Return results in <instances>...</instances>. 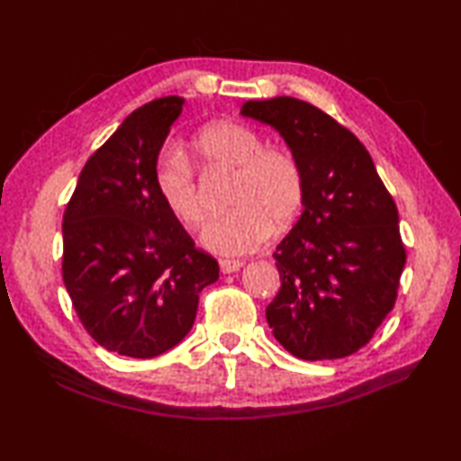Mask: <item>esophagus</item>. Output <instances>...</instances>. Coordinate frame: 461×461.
Returning a JSON list of instances; mask_svg holds the SVG:
<instances>
[{
	"mask_svg": "<svg viewBox=\"0 0 461 461\" xmlns=\"http://www.w3.org/2000/svg\"><path fill=\"white\" fill-rule=\"evenodd\" d=\"M245 266V262H239V259H220V271L230 275V273H235Z\"/></svg>",
	"mask_w": 461,
	"mask_h": 461,
	"instance_id": "34e87169",
	"label": "esophagus"
}]
</instances>
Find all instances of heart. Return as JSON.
I'll return each mask as SVG.
<instances>
[{
  "label": "heart",
  "mask_w": 461,
  "mask_h": 461,
  "mask_svg": "<svg viewBox=\"0 0 461 461\" xmlns=\"http://www.w3.org/2000/svg\"><path fill=\"white\" fill-rule=\"evenodd\" d=\"M192 149L207 167L237 169L231 211L203 226L202 243L214 254L243 256L264 247L275 230H288L305 202V171L285 145L266 147L254 128L214 122L197 131ZM154 188L166 209L186 228L205 216L194 166L181 149H167L154 169Z\"/></svg>",
  "instance_id": "1"
}]
</instances>
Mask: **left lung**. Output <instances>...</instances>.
Returning <instances> with one entry per match:
<instances>
[{"label": "left lung", "instance_id": "1", "mask_svg": "<svg viewBox=\"0 0 461 461\" xmlns=\"http://www.w3.org/2000/svg\"><path fill=\"white\" fill-rule=\"evenodd\" d=\"M305 171L302 216L278 243L276 297L266 309L276 341L302 359L357 352L393 309L405 249L399 214L359 139L302 99H249Z\"/></svg>", "mask_w": 461, "mask_h": 461}]
</instances>
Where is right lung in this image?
Returning a JSON list of instances; mask_svg holds the SVG:
<instances>
[{
    "label": "right lung",
    "mask_w": 461,
    "mask_h": 461,
    "mask_svg": "<svg viewBox=\"0 0 461 461\" xmlns=\"http://www.w3.org/2000/svg\"><path fill=\"white\" fill-rule=\"evenodd\" d=\"M183 97L133 111L78 175L64 212V285L86 331L109 352L154 357L192 330L218 262L197 250L154 188Z\"/></svg>",
    "instance_id": "add662e5"
}]
</instances>
